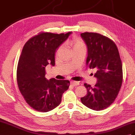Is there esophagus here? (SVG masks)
<instances>
[{
    "mask_svg": "<svg viewBox=\"0 0 135 135\" xmlns=\"http://www.w3.org/2000/svg\"><path fill=\"white\" fill-rule=\"evenodd\" d=\"M70 84H71V85H72V86H77V85H79V83L78 82H77L76 81H71L70 82Z\"/></svg>",
    "mask_w": 135,
    "mask_h": 135,
    "instance_id": "34e87169",
    "label": "esophagus"
}]
</instances>
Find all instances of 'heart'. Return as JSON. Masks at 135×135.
<instances>
[{
  "mask_svg": "<svg viewBox=\"0 0 135 135\" xmlns=\"http://www.w3.org/2000/svg\"><path fill=\"white\" fill-rule=\"evenodd\" d=\"M67 44L69 45L71 48L73 49V51L76 50L77 49H81V48H85V44L84 43L82 40H81L79 38H74L73 39H71V40H69L67 42ZM60 47L58 51L60 49Z\"/></svg>",
  "mask_w": 135,
  "mask_h": 135,
  "instance_id": "heart-1",
  "label": "heart"
}]
</instances>
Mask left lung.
<instances>
[{
	"mask_svg": "<svg viewBox=\"0 0 135 135\" xmlns=\"http://www.w3.org/2000/svg\"><path fill=\"white\" fill-rule=\"evenodd\" d=\"M88 47L86 65L95 69L97 82L94 88L84 84L87 94L81 97L83 104L91 110H102L108 107L117 98L122 86V64L117 45L101 34H81Z\"/></svg>",
	"mask_w": 135,
	"mask_h": 135,
	"instance_id": "obj_1",
	"label": "left lung"
}]
</instances>
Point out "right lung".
I'll return each mask as SVG.
<instances>
[{"instance_id":"1","label":"right lung","mask_w":135,"mask_h":135,"mask_svg":"<svg viewBox=\"0 0 135 135\" xmlns=\"http://www.w3.org/2000/svg\"><path fill=\"white\" fill-rule=\"evenodd\" d=\"M71 33L41 32L22 49L17 65V84L25 102L36 111L46 113L57 107L69 88L68 80H47L45 68L49 64L55 65L56 51Z\"/></svg>"}]
</instances>
